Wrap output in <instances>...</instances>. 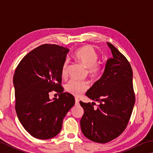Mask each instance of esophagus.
I'll list each match as a JSON object with an SVG mask.
<instances>
[{
	"mask_svg": "<svg viewBox=\"0 0 153 153\" xmlns=\"http://www.w3.org/2000/svg\"><path fill=\"white\" fill-rule=\"evenodd\" d=\"M79 99L77 98H75V102H76V105H78L79 104Z\"/></svg>",
	"mask_w": 153,
	"mask_h": 153,
	"instance_id": "34e87169",
	"label": "esophagus"
}]
</instances>
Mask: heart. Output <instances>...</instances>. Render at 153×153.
I'll return each instance as SVG.
<instances>
[{
  "instance_id": "heart-1",
  "label": "heart",
  "mask_w": 153,
  "mask_h": 153,
  "mask_svg": "<svg viewBox=\"0 0 153 153\" xmlns=\"http://www.w3.org/2000/svg\"><path fill=\"white\" fill-rule=\"evenodd\" d=\"M74 59L77 62L86 68L87 74L92 78H97L100 76L102 71V66L96 62L98 58V53L91 45H84L77 49L74 53ZM68 60L65 59L63 63L61 74L62 77H65L68 74ZM65 90L69 93L74 96H80L88 90V83L85 81L71 80L65 84Z\"/></svg>"
}]
</instances>
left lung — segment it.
Listing matches in <instances>:
<instances>
[{
  "label": "left lung",
  "instance_id": "left-lung-1",
  "mask_svg": "<svg viewBox=\"0 0 153 153\" xmlns=\"http://www.w3.org/2000/svg\"><path fill=\"white\" fill-rule=\"evenodd\" d=\"M107 44L112 57L107 60L100 79L85 94L100 104L94 108L93 103L79 102L84 110L80 120L83 134L91 141L102 144L123 132L135 103L131 65L114 46Z\"/></svg>",
  "mask_w": 153,
  "mask_h": 153
}]
</instances>
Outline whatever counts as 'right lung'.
<instances>
[{"instance_id": "add662e5", "label": "right lung", "mask_w": 153, "mask_h": 153, "mask_svg": "<svg viewBox=\"0 0 153 153\" xmlns=\"http://www.w3.org/2000/svg\"><path fill=\"white\" fill-rule=\"evenodd\" d=\"M67 48L44 44L32 50L19 63L14 74L15 110L24 128L38 139L59 134L63 120L75 104L73 95L63 92L61 69ZM55 91L59 98L49 99Z\"/></svg>"}]
</instances>
